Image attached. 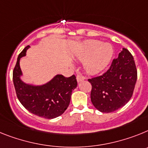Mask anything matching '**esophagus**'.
<instances>
[{"label":"esophagus","instance_id":"esophagus-1","mask_svg":"<svg viewBox=\"0 0 148 148\" xmlns=\"http://www.w3.org/2000/svg\"><path fill=\"white\" fill-rule=\"evenodd\" d=\"M77 80L78 83H79V82L84 80V77L82 75H80V74H77Z\"/></svg>","mask_w":148,"mask_h":148}]
</instances>
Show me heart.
Here are the masks:
<instances>
[{"label":"heart","instance_id":"heart-1","mask_svg":"<svg viewBox=\"0 0 148 148\" xmlns=\"http://www.w3.org/2000/svg\"><path fill=\"white\" fill-rule=\"evenodd\" d=\"M113 49L110 44H103L97 40L85 42L78 51L77 57L84 62V69L91 74H98L110 64Z\"/></svg>","mask_w":148,"mask_h":148}]
</instances>
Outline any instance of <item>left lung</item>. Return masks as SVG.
Instances as JSON below:
<instances>
[{
  "label": "left lung",
  "mask_w": 148,
  "mask_h": 148,
  "mask_svg": "<svg viewBox=\"0 0 148 148\" xmlns=\"http://www.w3.org/2000/svg\"><path fill=\"white\" fill-rule=\"evenodd\" d=\"M136 79L137 70L133 56L128 50L123 48L104 74L88 79L92 84V104L101 112L119 110L130 100Z\"/></svg>",
  "instance_id": "1"
}]
</instances>
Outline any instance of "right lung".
<instances>
[{
  "label": "right lung",
  "instance_id": "1",
  "mask_svg": "<svg viewBox=\"0 0 148 148\" xmlns=\"http://www.w3.org/2000/svg\"><path fill=\"white\" fill-rule=\"evenodd\" d=\"M27 46L18 55L12 73L15 92L21 103L31 113L45 119H52L63 114L69 106L72 91L77 86L75 75L65 77L57 74L42 86L27 84L21 79L22 72L20 59L26 55Z\"/></svg>",
  "mask_w": 148,
  "mask_h": 148
}]
</instances>
